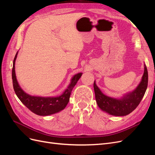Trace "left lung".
<instances>
[{"label":"left lung","mask_w":155,"mask_h":155,"mask_svg":"<svg viewBox=\"0 0 155 155\" xmlns=\"http://www.w3.org/2000/svg\"><path fill=\"white\" fill-rule=\"evenodd\" d=\"M144 73L141 83L131 93L120 100L108 97L103 94L94 83L96 100L100 109L108 113L118 116H126L132 112L140 104L146 91L148 84V72L145 65Z\"/></svg>","instance_id":"obj_1"}]
</instances>
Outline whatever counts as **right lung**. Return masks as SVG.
Returning a JSON list of instances; mask_svg holds the SVG:
<instances>
[{
    "instance_id": "obj_1",
    "label": "right lung",
    "mask_w": 155,
    "mask_h": 155,
    "mask_svg": "<svg viewBox=\"0 0 155 155\" xmlns=\"http://www.w3.org/2000/svg\"><path fill=\"white\" fill-rule=\"evenodd\" d=\"M17 52L13 59L12 68V79L14 91L18 99L28 109L34 113L39 116H48L64 109L69 101L70 94L74 87L76 85L82 73H79L72 78L71 83L61 96L59 97H37L27 94L23 91L17 83L15 72V63Z\"/></svg>"
}]
</instances>
